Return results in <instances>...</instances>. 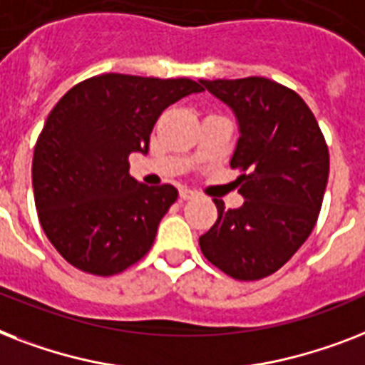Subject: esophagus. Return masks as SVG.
<instances>
[{
  "label": "esophagus",
  "instance_id": "34e87169",
  "mask_svg": "<svg viewBox=\"0 0 365 365\" xmlns=\"http://www.w3.org/2000/svg\"><path fill=\"white\" fill-rule=\"evenodd\" d=\"M180 198H182V200H189V198H195V191H191V189H187V187H182V189H180Z\"/></svg>",
  "mask_w": 365,
  "mask_h": 365
}]
</instances>
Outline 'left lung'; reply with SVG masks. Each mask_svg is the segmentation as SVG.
I'll use <instances>...</instances> for the list:
<instances>
[{
  "instance_id": "obj_1",
  "label": "left lung",
  "mask_w": 365,
  "mask_h": 365,
  "mask_svg": "<svg viewBox=\"0 0 365 365\" xmlns=\"http://www.w3.org/2000/svg\"><path fill=\"white\" fill-rule=\"evenodd\" d=\"M232 108L240 138L230 167L245 198L236 210L215 200L217 221L198 238L204 257L240 281L274 274L315 229L330 155L321 127L296 91L264 76L200 80Z\"/></svg>"
}]
</instances>
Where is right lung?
Instances as JSON below:
<instances>
[{
  "instance_id": "right-lung-1",
  "label": "right lung",
  "mask_w": 365,
  "mask_h": 365,
  "mask_svg": "<svg viewBox=\"0 0 365 365\" xmlns=\"http://www.w3.org/2000/svg\"><path fill=\"white\" fill-rule=\"evenodd\" d=\"M204 91L189 78L91 76L48 114L34 152L35 208L46 238L75 268L114 275L150 251L174 185L129 176V155H146L161 112Z\"/></svg>"
}]
</instances>
